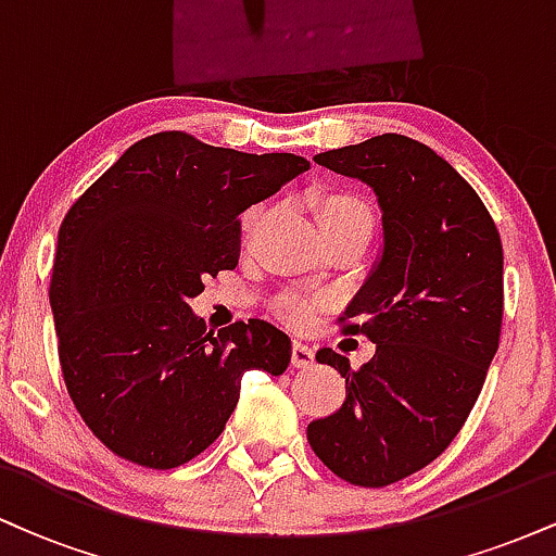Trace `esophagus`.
<instances>
[{
  "label": "esophagus",
  "instance_id": "1",
  "mask_svg": "<svg viewBox=\"0 0 556 556\" xmlns=\"http://www.w3.org/2000/svg\"><path fill=\"white\" fill-rule=\"evenodd\" d=\"M316 361L314 348H308L305 342H295L292 344V366L295 368H311Z\"/></svg>",
  "mask_w": 556,
  "mask_h": 556
}]
</instances>
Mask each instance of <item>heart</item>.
<instances>
[{
  "label": "heart",
  "instance_id": "heart-1",
  "mask_svg": "<svg viewBox=\"0 0 556 556\" xmlns=\"http://www.w3.org/2000/svg\"><path fill=\"white\" fill-rule=\"evenodd\" d=\"M256 216L258 212L245 214L248 229L256 225ZM316 222H318V229L353 225V222H366V225H371V208H368V203L363 201V198H358L355 193H342L340 190V193H327L318 198ZM277 308L279 314L292 324V327H305V324L314 318V305L300 295H285L277 303Z\"/></svg>",
  "mask_w": 556,
  "mask_h": 556
}]
</instances>
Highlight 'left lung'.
I'll return each instance as SVG.
<instances>
[{
	"mask_svg": "<svg viewBox=\"0 0 556 556\" xmlns=\"http://www.w3.org/2000/svg\"><path fill=\"white\" fill-rule=\"evenodd\" d=\"M314 162L374 190L381 251L340 318L376 353L353 371L318 350L348 394L308 442L331 473L379 489L437 460L473 410L500 348L502 240L476 190L418 140L384 132Z\"/></svg>",
	"mask_w": 556,
	"mask_h": 556,
	"instance_id": "8db88e82",
	"label": "left lung"
}]
</instances>
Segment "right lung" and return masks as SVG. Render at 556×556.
Returning a JSON list of instances; mask_svg holds the SVG:
<instances>
[{
	"label": "right lung",
	"mask_w": 556,
	"mask_h": 556,
	"mask_svg": "<svg viewBox=\"0 0 556 556\" xmlns=\"http://www.w3.org/2000/svg\"><path fill=\"white\" fill-rule=\"evenodd\" d=\"M311 169L185 132L125 151L70 208L52 274L54 329L80 418L125 460L167 470L225 431L245 371L279 376L292 342L251 318L214 337L190 298L235 269L238 216Z\"/></svg>",
	"instance_id": "right-lung-1"
}]
</instances>
